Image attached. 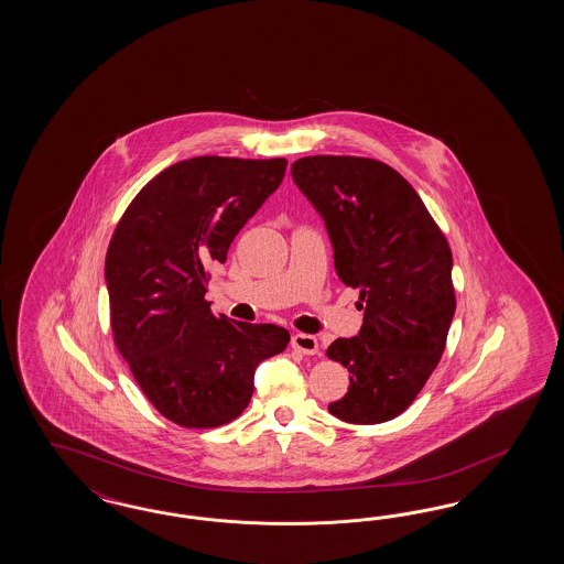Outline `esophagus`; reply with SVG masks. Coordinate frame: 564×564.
Segmentation results:
<instances>
[{
  "label": "esophagus",
  "instance_id": "1",
  "mask_svg": "<svg viewBox=\"0 0 564 564\" xmlns=\"http://www.w3.org/2000/svg\"><path fill=\"white\" fill-rule=\"evenodd\" d=\"M291 347L302 351L304 356H314V354H318V339L312 337V335H306V333H295L291 337Z\"/></svg>",
  "mask_w": 564,
  "mask_h": 564
}]
</instances>
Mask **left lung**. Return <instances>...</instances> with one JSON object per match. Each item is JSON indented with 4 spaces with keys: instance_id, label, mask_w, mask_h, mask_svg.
<instances>
[{
    "instance_id": "obj_1",
    "label": "left lung",
    "mask_w": 564,
    "mask_h": 564,
    "mask_svg": "<svg viewBox=\"0 0 564 564\" xmlns=\"http://www.w3.org/2000/svg\"><path fill=\"white\" fill-rule=\"evenodd\" d=\"M295 186L323 217L335 271L359 290L364 325L326 356L349 370V391L328 411L380 424L410 408L443 356L455 316L453 254L410 182L387 163L316 154L291 165Z\"/></svg>"
}]
</instances>
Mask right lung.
I'll return each mask as SVG.
<instances>
[{
  "mask_svg": "<svg viewBox=\"0 0 564 564\" xmlns=\"http://www.w3.org/2000/svg\"><path fill=\"white\" fill-rule=\"evenodd\" d=\"M285 159L194 156L161 171L126 208L105 258L113 341L154 410L184 427L236 420L283 326L215 316L208 267L283 182Z\"/></svg>",
  "mask_w": 564,
  "mask_h": 564,
  "instance_id": "right-lung-1",
  "label": "right lung"
}]
</instances>
